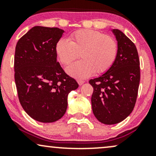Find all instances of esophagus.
I'll return each instance as SVG.
<instances>
[{"label": "esophagus", "instance_id": "1", "mask_svg": "<svg viewBox=\"0 0 156 156\" xmlns=\"http://www.w3.org/2000/svg\"><path fill=\"white\" fill-rule=\"evenodd\" d=\"M77 82H78V83L79 84V85L80 86V85H82V84H83L85 81H84L83 80H81V79H78V80H77Z\"/></svg>", "mask_w": 156, "mask_h": 156}]
</instances>
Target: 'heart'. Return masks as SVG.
Here are the masks:
<instances>
[{
	"label": "heart",
	"mask_w": 156,
	"mask_h": 156,
	"mask_svg": "<svg viewBox=\"0 0 156 156\" xmlns=\"http://www.w3.org/2000/svg\"><path fill=\"white\" fill-rule=\"evenodd\" d=\"M69 40L58 39L55 51L64 65L76 60L80 53L82 59L67 68V72L73 77L85 78L94 73H104L115 62L118 44L111 36L94 30L82 29L71 34Z\"/></svg>",
	"instance_id": "1"
}]
</instances>
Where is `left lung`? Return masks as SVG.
<instances>
[{
    "label": "left lung",
    "instance_id": "obj_1",
    "mask_svg": "<svg viewBox=\"0 0 156 156\" xmlns=\"http://www.w3.org/2000/svg\"><path fill=\"white\" fill-rule=\"evenodd\" d=\"M118 43L115 62L106 73L91 79L93 114L105 125L117 124L133 112L140 81L136 47L121 31L114 29Z\"/></svg>",
    "mask_w": 156,
    "mask_h": 156
}]
</instances>
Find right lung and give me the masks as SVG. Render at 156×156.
<instances>
[{"label": "right lung", "instance_id": "add662e5", "mask_svg": "<svg viewBox=\"0 0 156 156\" xmlns=\"http://www.w3.org/2000/svg\"><path fill=\"white\" fill-rule=\"evenodd\" d=\"M63 30L35 26L17 42L15 80L23 108L35 120L53 122L67 108V97L78 87L77 81L56 61L55 46Z\"/></svg>", "mask_w": 156, "mask_h": 156}]
</instances>
